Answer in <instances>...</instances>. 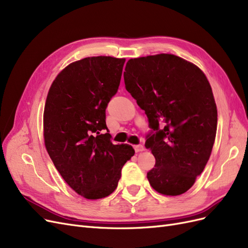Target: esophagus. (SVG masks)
Returning a JSON list of instances; mask_svg holds the SVG:
<instances>
[{
    "instance_id": "esophagus-1",
    "label": "esophagus",
    "mask_w": 248,
    "mask_h": 248,
    "mask_svg": "<svg viewBox=\"0 0 248 248\" xmlns=\"http://www.w3.org/2000/svg\"><path fill=\"white\" fill-rule=\"evenodd\" d=\"M133 148H134V151H136L137 153L144 151V149H145L142 145H136V146H133Z\"/></svg>"
}]
</instances>
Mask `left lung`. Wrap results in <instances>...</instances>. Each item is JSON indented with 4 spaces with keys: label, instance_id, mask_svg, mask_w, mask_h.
<instances>
[{
    "label": "left lung",
    "instance_id": "1",
    "mask_svg": "<svg viewBox=\"0 0 248 248\" xmlns=\"http://www.w3.org/2000/svg\"><path fill=\"white\" fill-rule=\"evenodd\" d=\"M124 81L155 131L145 144L155 157L150 185L164 196L186 192L204 170L216 136L217 108L205 73L182 58L159 54L130 59Z\"/></svg>",
    "mask_w": 248,
    "mask_h": 248
}]
</instances>
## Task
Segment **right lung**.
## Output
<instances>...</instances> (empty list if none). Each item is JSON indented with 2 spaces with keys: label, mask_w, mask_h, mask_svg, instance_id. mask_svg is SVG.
I'll return each mask as SVG.
<instances>
[{
  "label": "right lung",
  "mask_w": 248,
  "mask_h": 248,
  "mask_svg": "<svg viewBox=\"0 0 248 248\" xmlns=\"http://www.w3.org/2000/svg\"><path fill=\"white\" fill-rule=\"evenodd\" d=\"M125 59L88 57L69 64L49 88L43 112L46 151L60 175L79 196L98 200L115 191L121 170L134 155L114 145L106 108L120 85Z\"/></svg>",
  "instance_id": "obj_1"
}]
</instances>
